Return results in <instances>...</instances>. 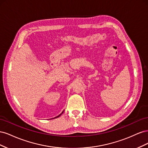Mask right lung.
<instances>
[{"label": "right lung", "instance_id": "right-lung-1", "mask_svg": "<svg viewBox=\"0 0 148 148\" xmlns=\"http://www.w3.org/2000/svg\"><path fill=\"white\" fill-rule=\"evenodd\" d=\"M63 112H64V111H63V112H62V113H63ZM62 114H60L59 115H58V116H57V117H55V118H57V117H59V116H60V115H62ZM55 118H54V119H55Z\"/></svg>", "mask_w": 148, "mask_h": 148}]
</instances>
